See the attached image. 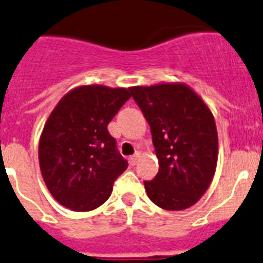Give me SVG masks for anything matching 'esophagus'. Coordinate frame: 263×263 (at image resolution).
<instances>
[{"mask_svg": "<svg viewBox=\"0 0 263 263\" xmlns=\"http://www.w3.org/2000/svg\"><path fill=\"white\" fill-rule=\"evenodd\" d=\"M139 157H140V153H139V152L135 153L134 156H131V157H129V164H131V165H136L137 164V160H139Z\"/></svg>", "mask_w": 263, "mask_h": 263, "instance_id": "obj_1", "label": "esophagus"}]
</instances>
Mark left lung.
<instances>
[{"instance_id": "1", "label": "left lung", "mask_w": 263, "mask_h": 263, "mask_svg": "<svg viewBox=\"0 0 263 263\" xmlns=\"http://www.w3.org/2000/svg\"><path fill=\"white\" fill-rule=\"evenodd\" d=\"M152 132L158 173L145 181L156 205L182 211L195 204L211 184L217 164V129L211 110L182 82L129 87Z\"/></svg>"}]
</instances>
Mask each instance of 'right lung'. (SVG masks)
<instances>
[{
	"label": "right lung",
	"mask_w": 263,
	"mask_h": 263,
	"mask_svg": "<svg viewBox=\"0 0 263 263\" xmlns=\"http://www.w3.org/2000/svg\"><path fill=\"white\" fill-rule=\"evenodd\" d=\"M129 89L82 85L59 101L39 140L40 172L52 196L72 211H93L128 166L107 126Z\"/></svg>",
	"instance_id": "obj_1"
}]
</instances>
